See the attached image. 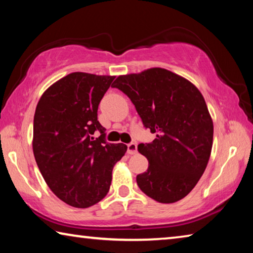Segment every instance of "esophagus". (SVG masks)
<instances>
[{
  "instance_id": "1",
  "label": "esophagus",
  "mask_w": 253,
  "mask_h": 253,
  "mask_svg": "<svg viewBox=\"0 0 253 253\" xmlns=\"http://www.w3.org/2000/svg\"><path fill=\"white\" fill-rule=\"evenodd\" d=\"M137 152V145L135 143H129L127 144V153L133 155Z\"/></svg>"
}]
</instances>
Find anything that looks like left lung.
<instances>
[{
	"label": "left lung",
	"mask_w": 253,
	"mask_h": 253,
	"mask_svg": "<svg viewBox=\"0 0 253 253\" xmlns=\"http://www.w3.org/2000/svg\"><path fill=\"white\" fill-rule=\"evenodd\" d=\"M112 87L131 100L144 127L156 134L153 142L138 144L148 160L147 170L136 177L139 189L162 204L184 198L205 171L213 146V120L203 94L161 67L119 75Z\"/></svg>",
	"instance_id": "1"
}]
</instances>
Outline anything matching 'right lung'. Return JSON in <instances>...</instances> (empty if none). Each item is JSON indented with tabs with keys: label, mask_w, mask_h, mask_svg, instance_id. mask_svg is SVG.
Returning <instances> with one entry per match:
<instances>
[{
	"label": "right lung",
	"mask_w": 253,
	"mask_h": 253,
	"mask_svg": "<svg viewBox=\"0 0 253 253\" xmlns=\"http://www.w3.org/2000/svg\"><path fill=\"white\" fill-rule=\"evenodd\" d=\"M114 79L74 72L51 84L36 108V162L50 190L70 206L86 208L105 198L114 166L127 151L125 144L106 142L98 120L99 103Z\"/></svg>",
	"instance_id": "obj_1"
}]
</instances>
